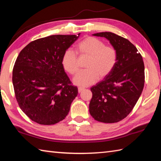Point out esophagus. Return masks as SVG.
Here are the masks:
<instances>
[{"mask_svg": "<svg viewBox=\"0 0 161 161\" xmlns=\"http://www.w3.org/2000/svg\"><path fill=\"white\" fill-rule=\"evenodd\" d=\"M84 90V88H78V92H79V93H81V92H82Z\"/></svg>", "mask_w": 161, "mask_h": 161, "instance_id": "34e87169", "label": "esophagus"}]
</instances>
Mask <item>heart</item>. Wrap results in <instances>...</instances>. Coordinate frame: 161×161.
I'll list each match as a JSON object with an SVG mask.
<instances>
[{"instance_id": "obj_1", "label": "heart", "mask_w": 161, "mask_h": 161, "mask_svg": "<svg viewBox=\"0 0 161 161\" xmlns=\"http://www.w3.org/2000/svg\"><path fill=\"white\" fill-rule=\"evenodd\" d=\"M76 53L80 59H87L84 68L73 79L74 84L78 86H88L110 75L117 63L118 54L114 47L106 46L101 40L87 36L77 43ZM64 69L71 75L76 74L80 63L73 51L66 50L61 58Z\"/></svg>"}]
</instances>
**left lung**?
Segmentation results:
<instances>
[{
  "mask_svg": "<svg viewBox=\"0 0 161 161\" xmlns=\"http://www.w3.org/2000/svg\"><path fill=\"white\" fill-rule=\"evenodd\" d=\"M93 35L109 41L117 51L118 60L112 73L91 87L89 112L97 121L118 122L130 114L142 93L144 62L136 46L124 37L109 32Z\"/></svg>",
  "mask_w": 161,
  "mask_h": 161,
  "instance_id": "obj_1",
  "label": "left lung"
}]
</instances>
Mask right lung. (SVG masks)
Segmentation results:
<instances>
[{"label":"right lung","mask_w":161,"mask_h":161,"mask_svg":"<svg viewBox=\"0 0 161 161\" xmlns=\"http://www.w3.org/2000/svg\"><path fill=\"white\" fill-rule=\"evenodd\" d=\"M77 35H51L30 42L20 51L12 72L17 102L38 124L54 125L66 118L78 90L61 65L64 53Z\"/></svg>","instance_id":"right-lung-1"}]
</instances>
